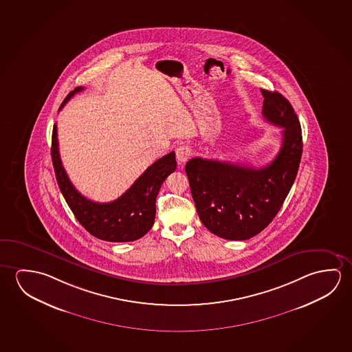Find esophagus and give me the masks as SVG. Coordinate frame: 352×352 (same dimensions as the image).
Segmentation results:
<instances>
[{"mask_svg":"<svg viewBox=\"0 0 352 352\" xmlns=\"http://www.w3.org/2000/svg\"><path fill=\"white\" fill-rule=\"evenodd\" d=\"M190 155H192V151L187 145H179V148L176 149V159H177L179 165H184V162H187Z\"/></svg>","mask_w":352,"mask_h":352,"instance_id":"obj_1","label":"esophagus"}]
</instances>
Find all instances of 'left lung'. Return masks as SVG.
Here are the masks:
<instances>
[{
	"label": "left lung",
	"mask_w": 352,
	"mask_h": 352,
	"mask_svg": "<svg viewBox=\"0 0 352 352\" xmlns=\"http://www.w3.org/2000/svg\"><path fill=\"white\" fill-rule=\"evenodd\" d=\"M261 91L263 116L284 129L283 144L273 162L256 168L193 157L184 168L201 223L226 240H248L273 221L301 162V124L294 107L278 91Z\"/></svg>",
	"instance_id": "left-lung-1"
}]
</instances>
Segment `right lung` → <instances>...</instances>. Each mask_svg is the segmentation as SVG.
<instances>
[{
	"mask_svg": "<svg viewBox=\"0 0 352 352\" xmlns=\"http://www.w3.org/2000/svg\"><path fill=\"white\" fill-rule=\"evenodd\" d=\"M82 90V87L72 90L62 102L60 110L73 95ZM51 157L57 184L76 219L90 234L109 242L138 240L151 229L157 212V193L177 165L175 151H171L146 168L116 201L96 203L80 195L68 179L58 153L56 124L52 129Z\"/></svg>",
	"mask_w": 352,
	"mask_h": 352,
	"instance_id": "add662e5",
	"label": "right lung"
}]
</instances>
